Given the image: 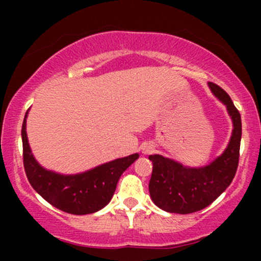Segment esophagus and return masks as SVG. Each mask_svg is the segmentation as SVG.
<instances>
[{
	"instance_id": "1",
	"label": "esophagus",
	"mask_w": 261,
	"mask_h": 261,
	"mask_svg": "<svg viewBox=\"0 0 261 261\" xmlns=\"http://www.w3.org/2000/svg\"><path fill=\"white\" fill-rule=\"evenodd\" d=\"M153 149H154L153 146L147 143V145L142 146V153L143 154H149V153H152V152H153Z\"/></svg>"
}]
</instances>
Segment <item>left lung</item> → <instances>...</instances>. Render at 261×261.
I'll return each mask as SVG.
<instances>
[{"label": "left lung", "mask_w": 261, "mask_h": 261, "mask_svg": "<svg viewBox=\"0 0 261 261\" xmlns=\"http://www.w3.org/2000/svg\"><path fill=\"white\" fill-rule=\"evenodd\" d=\"M212 94L232 119L233 130L222 154L203 167H188L161 154H151L149 195L158 207L170 214H193L212 203L229 187L234 178L242 139L241 114L221 87L208 82Z\"/></svg>", "instance_id": "8db88e82"}]
</instances>
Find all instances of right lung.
Returning <instances> with one entry per match:
<instances>
[{
	"label": "right lung",
	"mask_w": 261,
	"mask_h": 261,
	"mask_svg": "<svg viewBox=\"0 0 261 261\" xmlns=\"http://www.w3.org/2000/svg\"><path fill=\"white\" fill-rule=\"evenodd\" d=\"M27 116L22 125L23 163L27 178L35 191L56 208L72 215L99 211L110 202L122 173L139 153L118 158L77 174H60L45 169L32 153L27 136Z\"/></svg>",
	"instance_id": "add662e5"
}]
</instances>
